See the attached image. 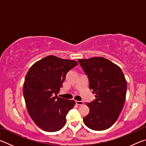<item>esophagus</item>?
Listing matches in <instances>:
<instances>
[{"mask_svg": "<svg viewBox=\"0 0 146 146\" xmlns=\"http://www.w3.org/2000/svg\"><path fill=\"white\" fill-rule=\"evenodd\" d=\"M75 103L76 105H78V106H82L84 104V102L82 101H78V100H76L75 101Z\"/></svg>", "mask_w": 146, "mask_h": 146, "instance_id": "34e87169", "label": "esophagus"}]
</instances>
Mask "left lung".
I'll use <instances>...</instances> for the list:
<instances>
[{"label":"left lung","instance_id":"obj_1","mask_svg":"<svg viewBox=\"0 0 146 146\" xmlns=\"http://www.w3.org/2000/svg\"><path fill=\"white\" fill-rule=\"evenodd\" d=\"M88 75L90 88L95 99L87 103L90 113L84 117L86 126L95 131L107 129L117 121L123 107L127 82L120 67L108 59H78Z\"/></svg>","mask_w":146,"mask_h":146}]
</instances>
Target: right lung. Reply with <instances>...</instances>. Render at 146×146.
<instances>
[{
  "instance_id": "right-lung-1",
  "label": "right lung",
  "mask_w": 146,
  "mask_h": 146,
  "mask_svg": "<svg viewBox=\"0 0 146 146\" xmlns=\"http://www.w3.org/2000/svg\"><path fill=\"white\" fill-rule=\"evenodd\" d=\"M78 65L75 60L49 55L35 63L27 73L23 94L27 110L36 125L55 132L66 123V117L75 104L74 100L58 97L66 75Z\"/></svg>"
}]
</instances>
